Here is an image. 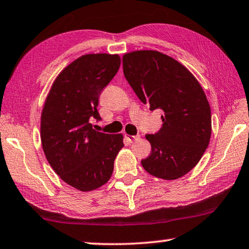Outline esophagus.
I'll use <instances>...</instances> for the list:
<instances>
[{
	"label": "esophagus",
	"mask_w": 249,
	"mask_h": 249,
	"mask_svg": "<svg viewBox=\"0 0 249 249\" xmlns=\"http://www.w3.org/2000/svg\"><path fill=\"white\" fill-rule=\"evenodd\" d=\"M126 140L128 141L129 143H133L135 142V141H139L140 140V135H128V134H125Z\"/></svg>",
	"instance_id": "obj_1"
}]
</instances>
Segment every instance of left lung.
Returning <instances> with one entry per match:
<instances>
[{
	"label": "left lung",
	"mask_w": 249,
	"mask_h": 249,
	"mask_svg": "<svg viewBox=\"0 0 249 249\" xmlns=\"http://www.w3.org/2000/svg\"><path fill=\"white\" fill-rule=\"evenodd\" d=\"M123 71L137 97L162 109V127L145 137L151 153L141 161L151 176L176 180L191 171L211 137V110L196 78L176 59L157 50L123 55Z\"/></svg>",
	"instance_id": "left-lung-1"
}]
</instances>
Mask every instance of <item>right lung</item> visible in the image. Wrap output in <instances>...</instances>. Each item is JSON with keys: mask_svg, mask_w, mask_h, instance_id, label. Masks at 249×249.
I'll return each mask as SVG.
<instances>
[{"mask_svg": "<svg viewBox=\"0 0 249 249\" xmlns=\"http://www.w3.org/2000/svg\"><path fill=\"white\" fill-rule=\"evenodd\" d=\"M121 65L118 54L88 53L77 58L55 77L41 112L42 148L62 181L88 192L108 182L114 160L124 146L123 134L92 128L101 120L98 98Z\"/></svg>", "mask_w": 249, "mask_h": 249, "instance_id": "add662e5", "label": "right lung"}]
</instances>
